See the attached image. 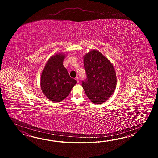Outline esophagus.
Masks as SVG:
<instances>
[{"label": "esophagus", "mask_w": 158, "mask_h": 158, "mask_svg": "<svg viewBox=\"0 0 158 158\" xmlns=\"http://www.w3.org/2000/svg\"><path fill=\"white\" fill-rule=\"evenodd\" d=\"M76 80L77 81V83H79V78L78 77H76Z\"/></svg>", "instance_id": "1"}]
</instances>
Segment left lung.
<instances>
[{
    "mask_svg": "<svg viewBox=\"0 0 158 158\" xmlns=\"http://www.w3.org/2000/svg\"><path fill=\"white\" fill-rule=\"evenodd\" d=\"M86 78L82 86L87 97L95 104H102L114 92L116 75L113 65L99 51H90L84 58Z\"/></svg>",
    "mask_w": 158,
    "mask_h": 158,
    "instance_id": "left-lung-1",
    "label": "left lung"
}]
</instances>
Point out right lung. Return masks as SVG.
<instances>
[{
	"label": "right lung",
	"instance_id": "add662e5",
	"mask_svg": "<svg viewBox=\"0 0 158 158\" xmlns=\"http://www.w3.org/2000/svg\"><path fill=\"white\" fill-rule=\"evenodd\" d=\"M64 54L50 58L42 72L40 87L44 94L53 102H60L67 97L76 81L71 78L63 65Z\"/></svg>",
	"mask_w": 158,
	"mask_h": 158
}]
</instances>
